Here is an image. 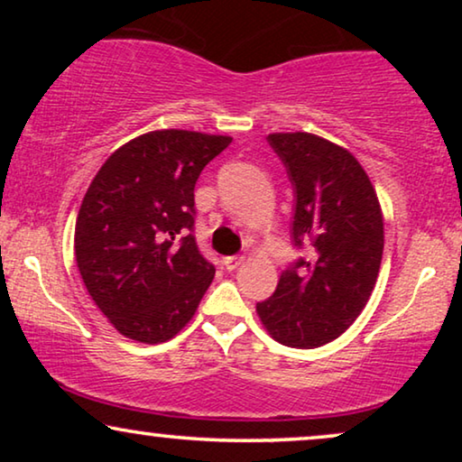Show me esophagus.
I'll return each instance as SVG.
<instances>
[{
	"label": "esophagus",
	"instance_id": "34e87169",
	"mask_svg": "<svg viewBox=\"0 0 462 462\" xmlns=\"http://www.w3.org/2000/svg\"><path fill=\"white\" fill-rule=\"evenodd\" d=\"M242 263H244V256H242V254L225 256V261H223V264H225V269H226V271H236L237 267H242Z\"/></svg>",
	"mask_w": 462,
	"mask_h": 462
}]
</instances>
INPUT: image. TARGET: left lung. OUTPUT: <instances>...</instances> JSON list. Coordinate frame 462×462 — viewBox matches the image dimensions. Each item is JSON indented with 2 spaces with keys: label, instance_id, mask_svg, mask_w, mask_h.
<instances>
[{
  "label": "left lung",
  "instance_id": "obj_1",
  "mask_svg": "<svg viewBox=\"0 0 462 462\" xmlns=\"http://www.w3.org/2000/svg\"><path fill=\"white\" fill-rule=\"evenodd\" d=\"M294 189L292 245L273 296L256 302L277 343L315 349L338 338L368 302L383 258V212L349 151L307 132L269 134Z\"/></svg>",
  "mask_w": 462,
  "mask_h": 462
}]
</instances>
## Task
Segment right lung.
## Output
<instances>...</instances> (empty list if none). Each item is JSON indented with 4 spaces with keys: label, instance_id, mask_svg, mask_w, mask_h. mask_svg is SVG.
I'll list each match as a JSON object with an SVG mask.
<instances>
[{
    "label": "right lung",
    "instance_id": "1",
    "mask_svg": "<svg viewBox=\"0 0 462 462\" xmlns=\"http://www.w3.org/2000/svg\"><path fill=\"white\" fill-rule=\"evenodd\" d=\"M229 136L157 130L103 163L75 223V261L97 307L138 343H166L193 318L214 264L195 242L193 189Z\"/></svg>",
    "mask_w": 462,
    "mask_h": 462
}]
</instances>
